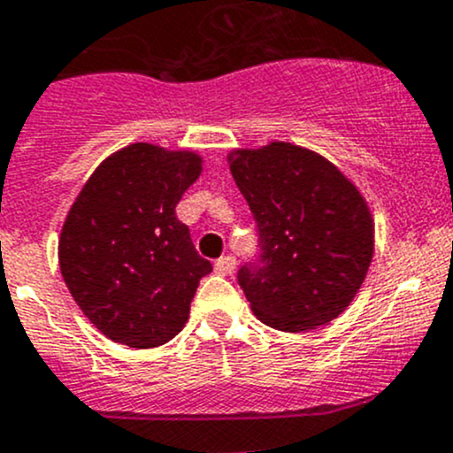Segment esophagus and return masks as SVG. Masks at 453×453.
Listing matches in <instances>:
<instances>
[{
	"mask_svg": "<svg viewBox=\"0 0 453 453\" xmlns=\"http://www.w3.org/2000/svg\"><path fill=\"white\" fill-rule=\"evenodd\" d=\"M214 270L217 274H232L236 270V258L234 257H221L217 263H214Z\"/></svg>",
	"mask_w": 453,
	"mask_h": 453,
	"instance_id": "1",
	"label": "esophagus"
}]
</instances>
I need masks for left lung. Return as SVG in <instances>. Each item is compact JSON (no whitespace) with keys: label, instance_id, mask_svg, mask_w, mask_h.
I'll return each mask as SVG.
<instances>
[{"label":"left lung","instance_id":"1","mask_svg":"<svg viewBox=\"0 0 453 453\" xmlns=\"http://www.w3.org/2000/svg\"><path fill=\"white\" fill-rule=\"evenodd\" d=\"M227 164L261 236V265L239 272L254 316L307 332L343 314L374 257V217L357 183L288 142L234 148Z\"/></svg>","mask_w":453,"mask_h":453}]
</instances>
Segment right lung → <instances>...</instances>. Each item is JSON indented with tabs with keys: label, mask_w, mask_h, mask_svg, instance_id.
Returning <instances> with one entry per match:
<instances>
[{
	"label": "right lung",
	"mask_w": 453,
	"mask_h": 453,
	"mask_svg": "<svg viewBox=\"0 0 453 453\" xmlns=\"http://www.w3.org/2000/svg\"><path fill=\"white\" fill-rule=\"evenodd\" d=\"M203 157L130 143L90 174L61 226L59 270L86 319L115 343H168L212 272L174 214Z\"/></svg>",
	"instance_id": "add662e5"
}]
</instances>
